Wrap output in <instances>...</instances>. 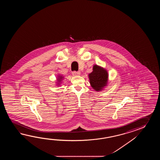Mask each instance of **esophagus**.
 I'll list each match as a JSON object with an SVG mask.
<instances>
[{
	"label": "esophagus",
	"instance_id": "obj_1",
	"mask_svg": "<svg viewBox=\"0 0 160 160\" xmlns=\"http://www.w3.org/2000/svg\"><path fill=\"white\" fill-rule=\"evenodd\" d=\"M73 76H78L81 74V72H72Z\"/></svg>",
	"mask_w": 160,
	"mask_h": 160
}]
</instances>
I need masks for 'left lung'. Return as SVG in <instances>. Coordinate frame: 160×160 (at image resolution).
Returning a JSON list of instances; mask_svg holds the SVG:
<instances>
[{"mask_svg":"<svg viewBox=\"0 0 160 160\" xmlns=\"http://www.w3.org/2000/svg\"><path fill=\"white\" fill-rule=\"evenodd\" d=\"M88 76L90 85L96 92L102 91L108 86L109 80L108 72L106 69L101 66L94 65L92 72Z\"/></svg>","mask_w":160,"mask_h":160,"instance_id":"8db88e82","label":"left lung"}]
</instances>
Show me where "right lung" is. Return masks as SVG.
<instances>
[{
	"label": "right lung",
	"mask_w": 160,
	"mask_h": 160,
	"mask_svg": "<svg viewBox=\"0 0 160 160\" xmlns=\"http://www.w3.org/2000/svg\"><path fill=\"white\" fill-rule=\"evenodd\" d=\"M57 82H56V85L58 86H60L61 85L62 82L63 81V80L65 78V77L63 75L59 74L57 77Z\"/></svg>",
	"instance_id": "1"
}]
</instances>
